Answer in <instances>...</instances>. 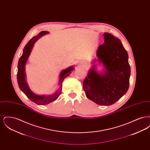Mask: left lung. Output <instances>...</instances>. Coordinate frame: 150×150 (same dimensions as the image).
<instances>
[{
    "mask_svg": "<svg viewBox=\"0 0 150 150\" xmlns=\"http://www.w3.org/2000/svg\"><path fill=\"white\" fill-rule=\"evenodd\" d=\"M104 43L98 47L92 67L83 81L88 99L102 106L112 105L127 93L129 86L130 67L128 54L120 40L105 33ZM96 62L103 66L98 71Z\"/></svg>",
    "mask_w": 150,
    "mask_h": 150,
    "instance_id": "1",
    "label": "left lung"
}]
</instances>
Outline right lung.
<instances>
[{"label": "right lung", "instance_id": "1", "mask_svg": "<svg viewBox=\"0 0 150 150\" xmlns=\"http://www.w3.org/2000/svg\"><path fill=\"white\" fill-rule=\"evenodd\" d=\"M49 31H42L37 35L34 36L25 45L23 53L19 59L18 63V71L17 74V82L20 89L24 93L29 100L35 103L38 105H45L49 104L51 102L57 100L61 93L62 84L63 81L66 77L69 76L72 71L75 70L74 66H70L69 67L63 70L59 74V78L58 80L59 88L57 91L53 94L50 95H38L34 93L29 88V85L26 81V75L25 72V65L29 58L30 54L33 50L36 42L42 36L49 34Z\"/></svg>", "mask_w": 150, "mask_h": 150}]
</instances>
